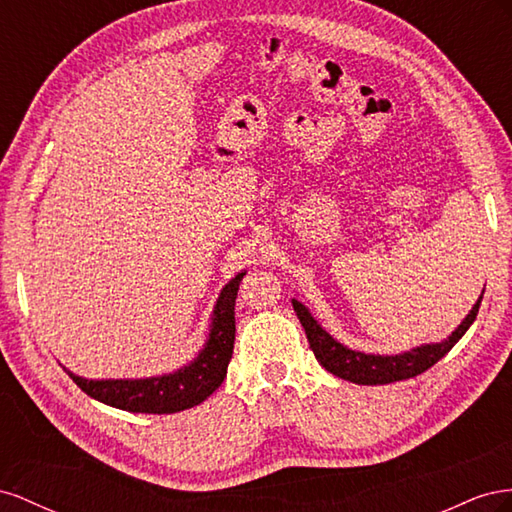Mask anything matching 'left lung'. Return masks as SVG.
<instances>
[{"label":"left lung","instance_id":"left-lung-1","mask_svg":"<svg viewBox=\"0 0 512 512\" xmlns=\"http://www.w3.org/2000/svg\"><path fill=\"white\" fill-rule=\"evenodd\" d=\"M480 302H483V296L478 298L470 315L461 321V326L442 343L422 345L412 349V352H405L399 356H371V354L354 352V349H347L341 343L334 341L324 328H319V324L311 317V313L306 311V306L302 302H298L296 298L291 300L300 324L306 332V339H309V345L321 367L330 371L332 375L347 379V382L364 384V386L401 382V379H410L431 369L437 360H442L450 349L455 347V343L463 337L467 328L472 326V321L478 315Z\"/></svg>","mask_w":512,"mask_h":512}]
</instances>
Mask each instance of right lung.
<instances>
[{
    "label": "right lung",
    "mask_w": 512,
    "mask_h": 512,
    "mask_svg": "<svg viewBox=\"0 0 512 512\" xmlns=\"http://www.w3.org/2000/svg\"><path fill=\"white\" fill-rule=\"evenodd\" d=\"M238 274L216 302L210 339L203 352L188 367L171 375L152 379H115V382H90L79 375L66 371L85 394L92 399L107 403L111 407L137 414H173L188 410V407L206 401L210 394L223 384L227 377V367L233 354V341H236V296L242 281Z\"/></svg>",
    "instance_id": "1"
}]
</instances>
